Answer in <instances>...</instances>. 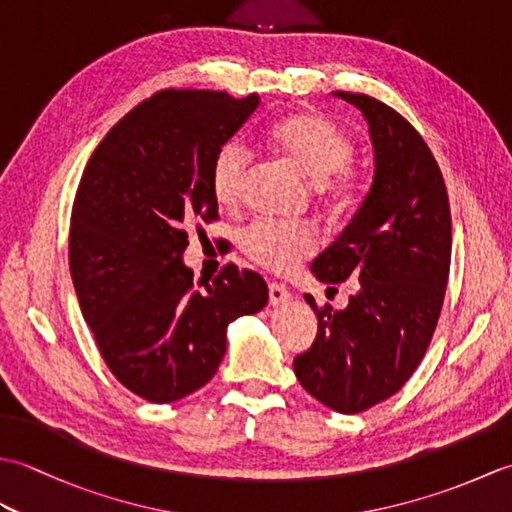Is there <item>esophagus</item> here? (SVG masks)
<instances>
[{"instance_id":"34e87169","label":"esophagus","mask_w":512,"mask_h":512,"mask_svg":"<svg viewBox=\"0 0 512 512\" xmlns=\"http://www.w3.org/2000/svg\"><path fill=\"white\" fill-rule=\"evenodd\" d=\"M268 299H270V306L279 308V306H284L286 301H290V292L284 284H277V281H273V284H268Z\"/></svg>"}]
</instances>
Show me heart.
<instances>
[{
  "mask_svg": "<svg viewBox=\"0 0 512 512\" xmlns=\"http://www.w3.org/2000/svg\"><path fill=\"white\" fill-rule=\"evenodd\" d=\"M268 140L303 176L319 184L332 200H347L354 191L350 167L352 140L343 129L314 112L281 118L268 132ZM250 167V151L242 140H226L211 160V191L220 204H235L242 195ZM239 246L248 259L273 273H288L319 246L317 228L279 220H255L239 231Z\"/></svg>",
  "mask_w": 512,
  "mask_h": 512,
  "instance_id": "1",
  "label": "heart"
}]
</instances>
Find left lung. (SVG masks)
I'll return each instance as SVG.
<instances>
[{
	"label": "left lung",
	"mask_w": 512,
	"mask_h": 512,
	"mask_svg": "<svg viewBox=\"0 0 512 512\" xmlns=\"http://www.w3.org/2000/svg\"><path fill=\"white\" fill-rule=\"evenodd\" d=\"M363 112L374 182L352 222L310 270L323 284L361 281L345 310L319 308L317 339L295 358L301 387L325 407L358 413L394 396L416 372L440 319L451 266V209L422 136L367 94L334 92Z\"/></svg>",
	"instance_id": "obj_1"
}]
</instances>
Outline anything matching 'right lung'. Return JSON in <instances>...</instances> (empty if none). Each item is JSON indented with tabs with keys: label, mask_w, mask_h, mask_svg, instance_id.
<instances>
[{
	"label": "right lung",
	"mask_w": 512,
	"mask_h": 512,
	"mask_svg": "<svg viewBox=\"0 0 512 512\" xmlns=\"http://www.w3.org/2000/svg\"><path fill=\"white\" fill-rule=\"evenodd\" d=\"M259 96L162 90L125 114L83 171L70 217V275L110 372L136 396L173 402L209 383L226 328L268 303L266 281L228 264L193 281V220H217L211 160Z\"/></svg>",
	"instance_id": "add662e5"
}]
</instances>
